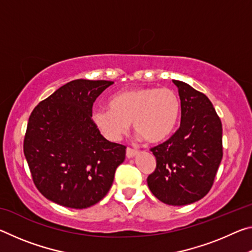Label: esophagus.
<instances>
[{"mask_svg": "<svg viewBox=\"0 0 252 252\" xmlns=\"http://www.w3.org/2000/svg\"><path fill=\"white\" fill-rule=\"evenodd\" d=\"M138 155V151L134 150V149H131V148H127L126 149V158H133L134 156Z\"/></svg>", "mask_w": 252, "mask_h": 252, "instance_id": "esophagus-1", "label": "esophagus"}]
</instances>
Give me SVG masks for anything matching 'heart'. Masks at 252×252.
I'll return each instance as SVG.
<instances>
[{
  "instance_id": "obj_1",
  "label": "heart",
  "mask_w": 252,
  "mask_h": 252,
  "mask_svg": "<svg viewBox=\"0 0 252 252\" xmlns=\"http://www.w3.org/2000/svg\"><path fill=\"white\" fill-rule=\"evenodd\" d=\"M109 106L93 110L92 121L110 141H119L132 122L141 138L160 142L173 131L180 114L179 96L168 88L121 91L111 97Z\"/></svg>"
}]
</instances>
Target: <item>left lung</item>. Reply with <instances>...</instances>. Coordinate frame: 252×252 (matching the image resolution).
Returning a JSON list of instances; mask_svg holds the SVG:
<instances>
[{
  "instance_id": "obj_1",
  "label": "left lung",
  "mask_w": 252,
  "mask_h": 252,
  "mask_svg": "<svg viewBox=\"0 0 252 252\" xmlns=\"http://www.w3.org/2000/svg\"><path fill=\"white\" fill-rule=\"evenodd\" d=\"M173 83L181 101L180 127L151 148L157 167L147 181L160 201L186 206L211 189L223 155L222 125L207 95L182 81Z\"/></svg>"
}]
</instances>
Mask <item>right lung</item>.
Masks as SVG:
<instances>
[{"mask_svg": "<svg viewBox=\"0 0 252 252\" xmlns=\"http://www.w3.org/2000/svg\"><path fill=\"white\" fill-rule=\"evenodd\" d=\"M112 84L71 81L32 111L23 151L34 185L51 201L84 209L109 192L126 147L100 133L92 121V106Z\"/></svg>", "mask_w": 252, "mask_h": 252, "instance_id": "1", "label": "right lung"}]
</instances>
